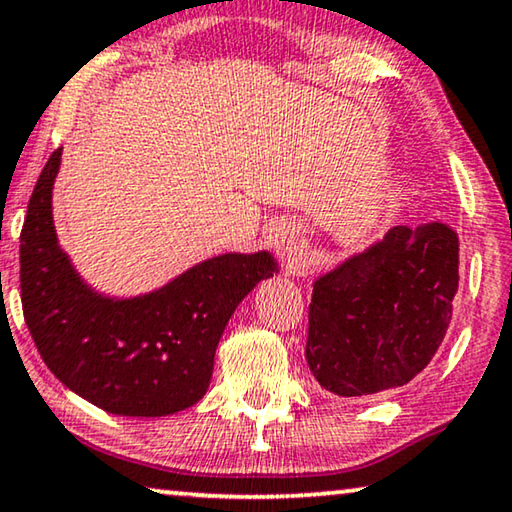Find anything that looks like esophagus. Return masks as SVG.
I'll use <instances>...</instances> for the list:
<instances>
[{
    "mask_svg": "<svg viewBox=\"0 0 512 512\" xmlns=\"http://www.w3.org/2000/svg\"><path fill=\"white\" fill-rule=\"evenodd\" d=\"M279 249L281 254L286 256L288 263H297L304 254V242L300 238V231L293 229V226H283L279 233Z\"/></svg>",
    "mask_w": 512,
    "mask_h": 512,
    "instance_id": "esophagus-1",
    "label": "esophagus"
}]
</instances>
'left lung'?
Instances as JSON below:
<instances>
[{"mask_svg": "<svg viewBox=\"0 0 512 512\" xmlns=\"http://www.w3.org/2000/svg\"><path fill=\"white\" fill-rule=\"evenodd\" d=\"M458 233L393 226L313 283L306 361L343 398L396 391L430 364L458 293Z\"/></svg>", "mask_w": 512, "mask_h": 512, "instance_id": "8db88e82", "label": "left lung"}]
</instances>
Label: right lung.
<instances>
[{
  "instance_id": "right-lung-1",
  "label": "right lung",
  "mask_w": 512,
  "mask_h": 512,
  "mask_svg": "<svg viewBox=\"0 0 512 512\" xmlns=\"http://www.w3.org/2000/svg\"><path fill=\"white\" fill-rule=\"evenodd\" d=\"M61 148L36 180L20 233V297L45 366L100 410L167 416L206 393L224 327L251 288L272 277L267 251L208 258L155 293L114 300L91 290L61 251L52 185Z\"/></svg>"
}]
</instances>
